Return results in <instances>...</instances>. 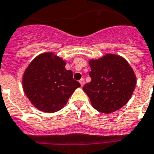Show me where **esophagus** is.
<instances>
[{"mask_svg":"<svg viewBox=\"0 0 154 154\" xmlns=\"http://www.w3.org/2000/svg\"><path fill=\"white\" fill-rule=\"evenodd\" d=\"M79 82L80 84H81V85L83 86L84 85H85V79H84V78H81V79L79 81Z\"/></svg>","mask_w":154,"mask_h":154,"instance_id":"34e87169","label":"esophagus"}]
</instances>
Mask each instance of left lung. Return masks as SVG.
Returning <instances> with one entry per match:
<instances>
[{
    "instance_id": "obj_1",
    "label": "left lung",
    "mask_w": 154,
    "mask_h": 154,
    "mask_svg": "<svg viewBox=\"0 0 154 154\" xmlns=\"http://www.w3.org/2000/svg\"><path fill=\"white\" fill-rule=\"evenodd\" d=\"M91 82L83 90L92 107L109 114L120 109L131 99L136 86V76L129 63L121 56L107 54L89 61Z\"/></svg>"
}]
</instances>
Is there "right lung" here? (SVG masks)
Segmentation results:
<instances>
[{
	"label": "right lung",
	"mask_w": 154,
	"mask_h": 154,
	"mask_svg": "<svg viewBox=\"0 0 154 154\" xmlns=\"http://www.w3.org/2000/svg\"><path fill=\"white\" fill-rule=\"evenodd\" d=\"M65 66V61L49 52L37 56L25 69L23 91L36 108L49 113L57 112L81 86Z\"/></svg>",
	"instance_id": "right-lung-1"
}]
</instances>
